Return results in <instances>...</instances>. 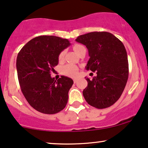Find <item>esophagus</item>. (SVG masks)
Listing matches in <instances>:
<instances>
[{"mask_svg":"<svg viewBox=\"0 0 148 148\" xmlns=\"http://www.w3.org/2000/svg\"><path fill=\"white\" fill-rule=\"evenodd\" d=\"M73 82H74L75 84V83H77V79H73Z\"/></svg>","mask_w":148,"mask_h":148,"instance_id":"esophagus-1","label":"esophagus"}]
</instances>
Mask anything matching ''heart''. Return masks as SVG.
Masks as SVG:
<instances>
[{
    "mask_svg": "<svg viewBox=\"0 0 148 148\" xmlns=\"http://www.w3.org/2000/svg\"><path fill=\"white\" fill-rule=\"evenodd\" d=\"M73 48L75 52L77 54L82 48H84V46H82V45L79 44H75ZM64 55H65V52L64 51L61 52L60 55H59L58 59L60 62H62V61L64 60ZM78 71H79V69H78V67L77 66L71 64H69L64 66H62V69H61V73H62V74L70 77H77L78 75V73H79Z\"/></svg>",
    "mask_w": 148,
    "mask_h": 148,
    "instance_id": "heart-1",
    "label": "heart"
}]
</instances>
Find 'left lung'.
<instances>
[{
    "label": "left lung",
    "mask_w": 148,
    "mask_h": 148,
    "mask_svg": "<svg viewBox=\"0 0 148 148\" xmlns=\"http://www.w3.org/2000/svg\"><path fill=\"white\" fill-rule=\"evenodd\" d=\"M75 41L87 48L90 58L86 70L96 71L93 79L85 77L88 85L83 95L88 105L105 109L122 95L129 75L127 55L123 43L112 33L93 32L77 36Z\"/></svg>",
    "instance_id": "1"
}]
</instances>
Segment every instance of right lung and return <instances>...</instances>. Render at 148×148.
Segmentation results:
<instances>
[{
    "mask_svg": "<svg viewBox=\"0 0 148 148\" xmlns=\"http://www.w3.org/2000/svg\"><path fill=\"white\" fill-rule=\"evenodd\" d=\"M71 45L66 39L55 36H39L21 48L16 59L21 89L28 103L38 112L54 114L65 108L69 91L73 84L71 78L51 77L59 62V55Z\"/></svg>",
    "mask_w": 148,
    "mask_h": 148,
    "instance_id": "right-lung-1",
    "label": "right lung"
}]
</instances>
